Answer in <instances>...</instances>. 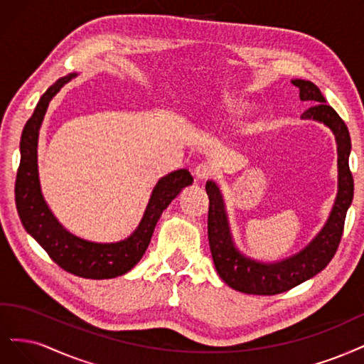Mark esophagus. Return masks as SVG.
Listing matches in <instances>:
<instances>
[{
	"instance_id": "esophagus-1",
	"label": "esophagus",
	"mask_w": 364,
	"mask_h": 364,
	"mask_svg": "<svg viewBox=\"0 0 364 364\" xmlns=\"http://www.w3.org/2000/svg\"><path fill=\"white\" fill-rule=\"evenodd\" d=\"M195 177L198 180H207L210 175H212V168L207 163H199V165L195 168Z\"/></svg>"
}]
</instances>
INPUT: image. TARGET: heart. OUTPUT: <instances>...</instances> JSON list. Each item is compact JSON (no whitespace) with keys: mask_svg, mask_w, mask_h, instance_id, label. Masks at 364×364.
Returning <instances> with one entry per match:
<instances>
[{"mask_svg":"<svg viewBox=\"0 0 364 364\" xmlns=\"http://www.w3.org/2000/svg\"><path fill=\"white\" fill-rule=\"evenodd\" d=\"M228 110H230V112H236V110H237V105H236V104H230V105H228Z\"/></svg>","mask_w":364,"mask_h":364,"instance_id":"1","label":"heart"}]
</instances>
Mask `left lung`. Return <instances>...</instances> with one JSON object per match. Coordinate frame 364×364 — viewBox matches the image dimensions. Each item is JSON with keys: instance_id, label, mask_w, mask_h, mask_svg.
Wrapping results in <instances>:
<instances>
[{"instance_id": "obj_1", "label": "left lung", "mask_w": 364, "mask_h": 364, "mask_svg": "<svg viewBox=\"0 0 364 364\" xmlns=\"http://www.w3.org/2000/svg\"><path fill=\"white\" fill-rule=\"evenodd\" d=\"M291 83L299 89L301 101L313 104L302 113L301 119L323 124L336 137L337 195L325 225L299 252L278 262H260L237 248L232 239L224 195L215 181L208 180L205 183V192L210 199L208 243L215 267L231 289L248 295H277L323 271L342 239L346 212L354 196V180L349 171L350 137L348 127L331 105L326 104L322 92L311 81L295 78Z\"/></svg>"}]
</instances>
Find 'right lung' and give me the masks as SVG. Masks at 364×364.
Listing matches in <instances>:
<instances>
[{
    "label": "right lung",
    "mask_w": 364,
    "mask_h": 364,
    "mask_svg": "<svg viewBox=\"0 0 364 364\" xmlns=\"http://www.w3.org/2000/svg\"><path fill=\"white\" fill-rule=\"evenodd\" d=\"M78 74L58 78L41 97L34 113L21 136V163L16 175L15 199L22 225L48 255L66 272L81 278L105 279L127 274L142 259L157 222L168 205L184 187L193 183L187 169L173 171L161 177L151 192L149 201L136 230L130 236L110 243L81 239L68 231L51 212L41 189L38 166L39 130L51 100Z\"/></svg>",
    "instance_id": "obj_1"
}]
</instances>
